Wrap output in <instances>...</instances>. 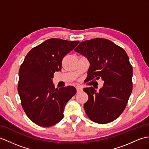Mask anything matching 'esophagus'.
Instances as JSON below:
<instances>
[{
	"label": "esophagus",
	"instance_id": "1",
	"mask_svg": "<svg viewBox=\"0 0 149 149\" xmlns=\"http://www.w3.org/2000/svg\"><path fill=\"white\" fill-rule=\"evenodd\" d=\"M76 89H77V93H80V92H81L82 91V88L81 86H76Z\"/></svg>",
	"mask_w": 149,
	"mask_h": 149
}]
</instances>
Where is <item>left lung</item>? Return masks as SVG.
Segmentation results:
<instances>
[{"instance_id": "8db88e82", "label": "left lung", "mask_w": 149, "mask_h": 149, "mask_svg": "<svg viewBox=\"0 0 149 149\" xmlns=\"http://www.w3.org/2000/svg\"><path fill=\"white\" fill-rule=\"evenodd\" d=\"M90 63L88 81L102 78L103 87L96 92L93 87L84 88L88 100L84 109L92 121L106 124L123 113L133 89V67L126 51L108 39L96 38L85 40L74 49Z\"/></svg>"}]
</instances>
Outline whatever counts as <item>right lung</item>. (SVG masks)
<instances>
[{
    "label": "right lung",
    "instance_id": "add662e5",
    "mask_svg": "<svg viewBox=\"0 0 149 149\" xmlns=\"http://www.w3.org/2000/svg\"><path fill=\"white\" fill-rule=\"evenodd\" d=\"M79 41L46 40L32 48L19 70L18 91L28 117L42 127H49L63 119L67 103L76 93L74 86L55 88L53 74L61 69L62 60Z\"/></svg>",
    "mask_w": 149,
    "mask_h": 149
}]
</instances>
